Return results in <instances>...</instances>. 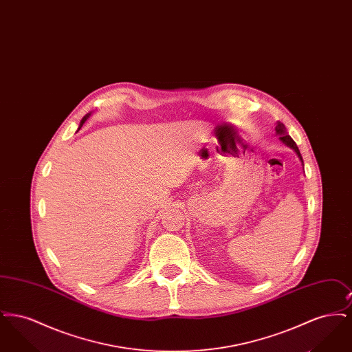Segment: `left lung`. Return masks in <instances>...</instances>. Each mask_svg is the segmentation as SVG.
<instances>
[{"instance_id": "obj_1", "label": "left lung", "mask_w": 352, "mask_h": 352, "mask_svg": "<svg viewBox=\"0 0 352 352\" xmlns=\"http://www.w3.org/2000/svg\"><path fill=\"white\" fill-rule=\"evenodd\" d=\"M276 134L278 135V140L286 145L287 148H290V149H293L294 153L298 155V158H300V161H301L302 166H303V160H302L301 153H300V149H298V146H297V144L293 141V138L287 134L286 132V129H285V125L283 122H280V121H277V125H276Z\"/></svg>"}]
</instances>
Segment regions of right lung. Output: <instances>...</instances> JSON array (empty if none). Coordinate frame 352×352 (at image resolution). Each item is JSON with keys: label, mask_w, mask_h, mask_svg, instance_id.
I'll return each instance as SVG.
<instances>
[{"label": "right lung", "mask_w": 352, "mask_h": 352, "mask_svg": "<svg viewBox=\"0 0 352 352\" xmlns=\"http://www.w3.org/2000/svg\"><path fill=\"white\" fill-rule=\"evenodd\" d=\"M89 116H91V112H89V113H87V115H85V116L82 118V121H80V124H79V128H78V131H76V132H79V129L83 126L84 122H85V121L89 118Z\"/></svg>", "instance_id": "add662e5"}]
</instances>
